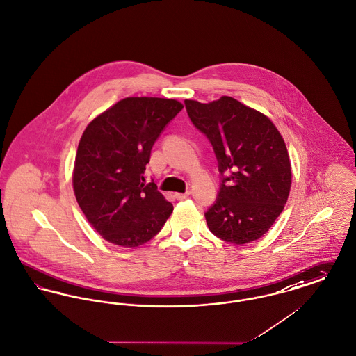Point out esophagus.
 Returning a JSON list of instances; mask_svg holds the SVG:
<instances>
[{
  "mask_svg": "<svg viewBox=\"0 0 356 356\" xmlns=\"http://www.w3.org/2000/svg\"><path fill=\"white\" fill-rule=\"evenodd\" d=\"M189 191H186V193H175V198H177V200H179V201H182V200L188 198V197H189Z\"/></svg>",
  "mask_w": 356,
  "mask_h": 356,
  "instance_id": "esophagus-1",
  "label": "esophagus"
}]
</instances>
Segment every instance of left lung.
<instances>
[{
  "mask_svg": "<svg viewBox=\"0 0 356 356\" xmlns=\"http://www.w3.org/2000/svg\"><path fill=\"white\" fill-rule=\"evenodd\" d=\"M193 124L213 145L222 178L217 201L205 213L214 236L232 244L261 238L282 213L291 165L274 122L232 97L202 104L185 99Z\"/></svg>",
  "mask_w": 356,
  "mask_h": 356,
  "instance_id": "8db88e82",
  "label": "left lung"
}]
</instances>
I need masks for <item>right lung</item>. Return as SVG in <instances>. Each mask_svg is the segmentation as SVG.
<instances>
[{
  "mask_svg": "<svg viewBox=\"0 0 356 356\" xmlns=\"http://www.w3.org/2000/svg\"><path fill=\"white\" fill-rule=\"evenodd\" d=\"M184 105L172 98L127 97L99 113L78 144L72 189L90 225L106 241L139 247L155 236L172 204L143 177L151 148Z\"/></svg>",
  "mask_w": 356,
  "mask_h": 356,
  "instance_id": "right-lung-1",
  "label": "right lung"
}]
</instances>
